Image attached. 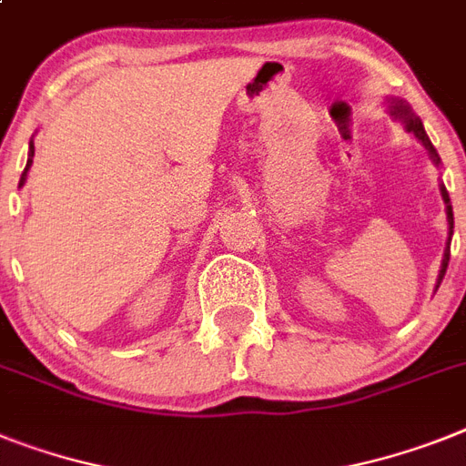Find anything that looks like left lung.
<instances>
[{"mask_svg":"<svg viewBox=\"0 0 466 466\" xmlns=\"http://www.w3.org/2000/svg\"><path fill=\"white\" fill-rule=\"evenodd\" d=\"M390 114H393L395 118H400V121L405 123V128L410 130V133H414V136L421 140V145H424L426 149H429V155H431V159L441 161V157H438L436 147L431 145V140H429V136H426L424 126H421V121H419L417 116H414L412 111H410V106L402 102H393V106H390ZM441 195H443L445 199V211H448V224H450V236H452V228H455V218H452V205H450V195L448 190H445L443 186H441ZM448 261H450V240H448V248H445V255H443V267H441V274H438V286H441V280H443L445 276V268H448Z\"/></svg>","mask_w":466,"mask_h":466,"instance_id":"obj_1","label":"left lung"}]
</instances>
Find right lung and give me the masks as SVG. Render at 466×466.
<instances>
[{"mask_svg":"<svg viewBox=\"0 0 466 466\" xmlns=\"http://www.w3.org/2000/svg\"><path fill=\"white\" fill-rule=\"evenodd\" d=\"M33 155H35V145H33V142H30V155H28V164H25V168H23L21 183H18V186H23V183H25V176H28V168H30V164H33Z\"/></svg>","mask_w":466,"mask_h":466,"instance_id":"right-lung-1","label":"right lung"}]
</instances>
